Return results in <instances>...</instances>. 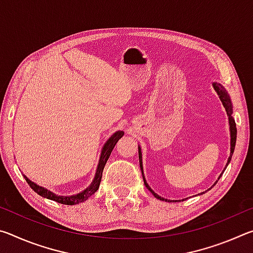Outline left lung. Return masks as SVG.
I'll use <instances>...</instances> for the list:
<instances>
[{
  "label": "left lung",
  "mask_w": 253,
  "mask_h": 253,
  "mask_svg": "<svg viewBox=\"0 0 253 253\" xmlns=\"http://www.w3.org/2000/svg\"><path fill=\"white\" fill-rule=\"evenodd\" d=\"M212 85H213V88H214V90L216 91V93H217V96H219V98H220V100L222 101V105H223V107L225 108V111H226V115H228V117H229V126H230V156H229V158H228V162H226V165H225V168H224V169H223V172L225 170V169H226V166L229 165V163H230V161H231V158H232V155H233V152H234V147H235V142H237V127H235V122H234V118L232 117V113H233V107H232V101H231V99H230V96H229V93H228V91L225 90V88L223 87V85H222L221 84H219V83H213L212 84ZM138 156H139V166H140V170H142V175H143V179H144V184H145V186H146L147 188H148V191H151L152 192V194L155 196L156 199H158V200H161V201H169V202H176V201H181V200H168V199H164V198H162V196H160L158 194H156L155 192H154L151 187H149V185L147 184V182H146V179H145V176H144V169H143V158H142V148H140V146L138 145ZM223 172H222L221 174H220V176L217 177V179H216V182L219 181L220 179V177L222 176V174H223ZM216 182L213 184V185L211 186V188L215 185L216 184ZM210 190V188H209ZM208 190V191H209ZM207 192V191H205ZM201 194H204V192H202V193ZM182 201H184V199L182 200Z\"/></svg>",
  "instance_id": "obj_1"
}]
</instances>
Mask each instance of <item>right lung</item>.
<instances>
[{
    "label": "right lung",
    "instance_id": "add662e5",
    "mask_svg": "<svg viewBox=\"0 0 253 253\" xmlns=\"http://www.w3.org/2000/svg\"><path fill=\"white\" fill-rule=\"evenodd\" d=\"M123 136H124V131L118 130L116 132H114V134L111 135L108 139H107V142L105 143V145L102 146V149H101L99 162H98L97 169H96V173H95V177H93L90 185H89L87 188H85V190H84L83 192H80V193H78V194L70 195V196L58 195V194L53 193V192L46 190V188H44V187L38 185V184L32 182L31 179H29L27 176H25V175H23V176L25 178V181L28 182L30 187H31L32 190L36 192V193H38L40 196H42V198L52 200V201H55V202H58V203L67 204V205H75V204H78V203H81V202H84V201L90 198L92 194H95L96 191L98 190V188H99L100 181H101V177H102V170H104L106 163H107V161H108V158L110 156L111 152H113L115 145L117 144L118 140L121 139Z\"/></svg>",
    "mask_w": 253,
    "mask_h": 253
}]
</instances>
